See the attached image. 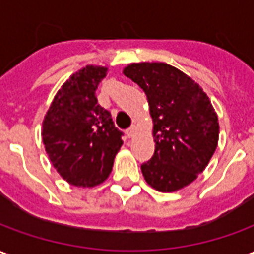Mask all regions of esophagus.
Segmentation results:
<instances>
[{"instance_id": "obj_1", "label": "esophagus", "mask_w": 254, "mask_h": 254, "mask_svg": "<svg viewBox=\"0 0 254 254\" xmlns=\"http://www.w3.org/2000/svg\"><path fill=\"white\" fill-rule=\"evenodd\" d=\"M136 130H137V127H134V125H132L130 127H127V137H133V136H134V133H136Z\"/></svg>"}]
</instances>
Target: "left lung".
Returning <instances> with one entry per match:
<instances>
[{
  "label": "left lung",
  "instance_id": "1",
  "mask_svg": "<svg viewBox=\"0 0 254 254\" xmlns=\"http://www.w3.org/2000/svg\"><path fill=\"white\" fill-rule=\"evenodd\" d=\"M124 74L143 89L154 121V156L141 165L159 191L187 187L202 173L218 145V116L207 94L185 73L163 63L132 64Z\"/></svg>",
  "mask_w": 254,
  "mask_h": 254
}]
</instances>
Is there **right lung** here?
I'll use <instances>...</instances> for the list:
<instances>
[{"label": "right lung", "instance_id": "add662e5", "mask_svg": "<svg viewBox=\"0 0 254 254\" xmlns=\"http://www.w3.org/2000/svg\"><path fill=\"white\" fill-rule=\"evenodd\" d=\"M106 72V67L89 65L74 73L58 91L43 121L47 155L74 187L91 188L105 181L122 145L124 133L95 96Z\"/></svg>", "mask_w": 254, "mask_h": 254}]
</instances>
